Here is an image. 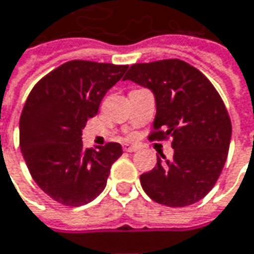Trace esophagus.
I'll return each mask as SVG.
<instances>
[{
    "label": "esophagus",
    "mask_w": 254,
    "mask_h": 254,
    "mask_svg": "<svg viewBox=\"0 0 254 254\" xmlns=\"http://www.w3.org/2000/svg\"><path fill=\"white\" fill-rule=\"evenodd\" d=\"M137 150L136 146H130V144H124V151H127V153H134Z\"/></svg>",
    "instance_id": "34e87169"
}]
</instances>
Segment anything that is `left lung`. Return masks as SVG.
<instances>
[{"label": "left lung", "instance_id": "1", "mask_svg": "<svg viewBox=\"0 0 254 254\" xmlns=\"http://www.w3.org/2000/svg\"><path fill=\"white\" fill-rule=\"evenodd\" d=\"M156 97L150 140L172 139L174 157L157 156L156 167L140 175L150 199L185 207L213 189L227 161L232 125L225 104L199 69L182 60L133 64L124 77Z\"/></svg>", "mask_w": 254, "mask_h": 254}]
</instances>
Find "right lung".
<instances>
[{
  "label": "right lung",
  "instance_id": "obj_1",
  "mask_svg": "<svg viewBox=\"0 0 254 254\" xmlns=\"http://www.w3.org/2000/svg\"><path fill=\"white\" fill-rule=\"evenodd\" d=\"M127 65L73 60L30 91L19 121V146L34 182L64 206H83L104 190L120 143L84 149L82 129Z\"/></svg>",
  "mask_w": 254,
  "mask_h": 254
}]
</instances>
